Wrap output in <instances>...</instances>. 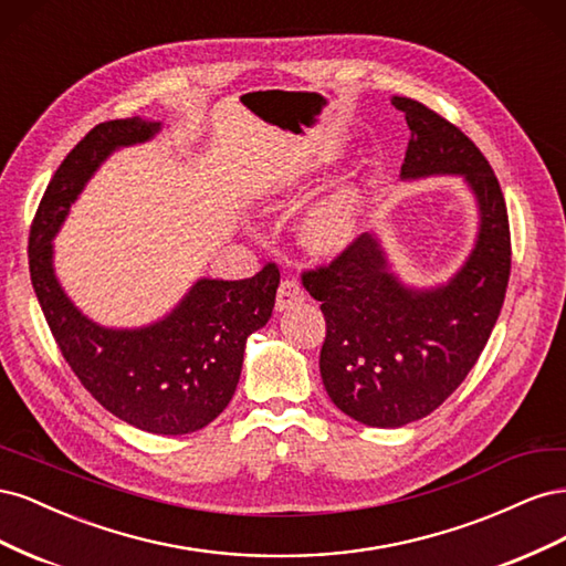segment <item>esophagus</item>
Instances as JSON below:
<instances>
[{
    "label": "esophagus",
    "instance_id": "obj_1",
    "mask_svg": "<svg viewBox=\"0 0 566 566\" xmlns=\"http://www.w3.org/2000/svg\"><path fill=\"white\" fill-rule=\"evenodd\" d=\"M304 300H306V295L297 281H290V279L281 281L279 293H276V310L279 312H285V310H290V306L302 304Z\"/></svg>",
    "mask_w": 566,
    "mask_h": 566
}]
</instances>
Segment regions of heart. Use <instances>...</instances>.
<instances>
[{"label": "heart", "instance_id": "heart-1", "mask_svg": "<svg viewBox=\"0 0 566 566\" xmlns=\"http://www.w3.org/2000/svg\"><path fill=\"white\" fill-rule=\"evenodd\" d=\"M358 227V200L352 188H342L318 202L302 224L304 243L316 252L345 248Z\"/></svg>", "mask_w": 566, "mask_h": 566}]
</instances>
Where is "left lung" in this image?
<instances>
[{"mask_svg":"<svg viewBox=\"0 0 566 566\" xmlns=\"http://www.w3.org/2000/svg\"><path fill=\"white\" fill-rule=\"evenodd\" d=\"M391 106L410 129L401 179L462 177L479 229L468 260L434 287L406 285L373 233L358 235L328 266L302 273L325 316V391L368 427H403L451 397L486 347L510 279L507 208L482 150L413 98L394 96Z\"/></svg>","mask_w":566,"mask_h":566,"instance_id":"obj_1","label":"left lung"}]
</instances>
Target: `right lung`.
<instances>
[{
	"mask_svg": "<svg viewBox=\"0 0 566 566\" xmlns=\"http://www.w3.org/2000/svg\"><path fill=\"white\" fill-rule=\"evenodd\" d=\"M160 123L142 117L96 125L51 177L30 229V281L56 345L92 397L119 420L153 434H188L210 424L233 397L248 337L266 325L281 273L198 279L172 312L144 328H106L63 293L54 238L82 188L111 153L144 144Z\"/></svg>",
	"mask_w": 566,
	"mask_h": 566,
	"instance_id": "obj_1",
	"label": "right lung"
}]
</instances>
